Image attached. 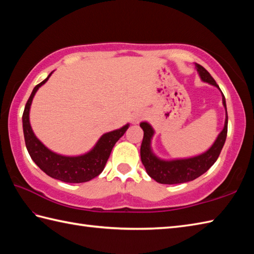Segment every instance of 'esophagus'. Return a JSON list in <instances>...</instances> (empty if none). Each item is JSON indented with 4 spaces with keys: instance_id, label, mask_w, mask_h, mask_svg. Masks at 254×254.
<instances>
[{
    "instance_id": "esophagus-1",
    "label": "esophagus",
    "mask_w": 254,
    "mask_h": 254,
    "mask_svg": "<svg viewBox=\"0 0 254 254\" xmlns=\"http://www.w3.org/2000/svg\"><path fill=\"white\" fill-rule=\"evenodd\" d=\"M144 118H145V113L143 112V111H136L135 113H134V115L132 116V122L134 123V124H137V123H139L141 122L142 120H144Z\"/></svg>"
}]
</instances>
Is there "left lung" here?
Instances as JSON below:
<instances>
[{"instance_id":"left-lung-1","label":"left lung","mask_w":254,"mask_h":254,"mask_svg":"<svg viewBox=\"0 0 254 254\" xmlns=\"http://www.w3.org/2000/svg\"><path fill=\"white\" fill-rule=\"evenodd\" d=\"M195 67L203 82L213 85L219 89V86L215 82V79L210 76V74L206 69L197 63H195ZM223 105L226 110V120L222 132L219 133L216 141L214 142V144L206 152L190 158L164 160L157 157L153 153L152 146H150V143H152V138L155 133L154 128L147 122H142L139 124V127L144 131V137L141 145V159L145 169H146L147 175L155 181L163 183V185H178V183L192 181L205 174L215 164V161L217 160L218 156L223 149L226 137H227L228 117L224 94Z\"/></svg>"}]
</instances>
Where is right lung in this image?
Returning a JSON list of instances; mask_svg holds the SVG:
<instances>
[{"instance_id": "obj_1", "label": "right lung", "mask_w": 254, "mask_h": 254, "mask_svg": "<svg viewBox=\"0 0 254 254\" xmlns=\"http://www.w3.org/2000/svg\"><path fill=\"white\" fill-rule=\"evenodd\" d=\"M52 73L53 72L32 89V93L25 106L23 113V130L26 147L35 164L51 178L68 183L87 182L101 174L113 146L119 141V138L126 133L130 124H126L118 130L105 133L95 146L84 155L63 156L47 148L32 131L29 122V111L32 98L37 90L49 79Z\"/></svg>"}]
</instances>
